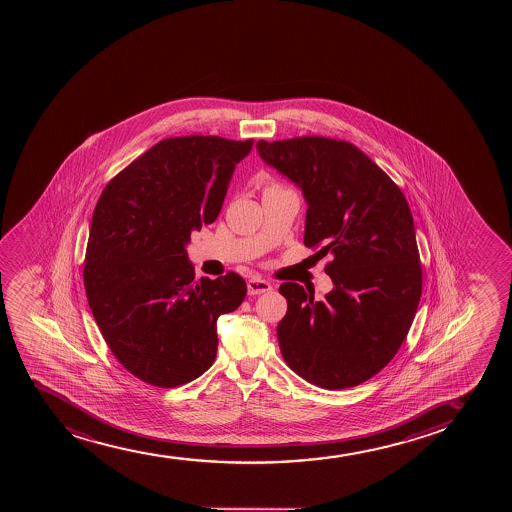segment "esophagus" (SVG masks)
<instances>
[{
    "label": "esophagus",
    "instance_id": "1",
    "mask_svg": "<svg viewBox=\"0 0 512 512\" xmlns=\"http://www.w3.org/2000/svg\"><path fill=\"white\" fill-rule=\"evenodd\" d=\"M271 290H273V287H271L270 283L266 282V280H261V278H251L247 282V294L249 295L266 294V292H271Z\"/></svg>",
    "mask_w": 512,
    "mask_h": 512
}]
</instances>
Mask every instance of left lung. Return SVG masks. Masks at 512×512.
Listing matches in <instances>:
<instances>
[{"label":"left lung","instance_id":"1","mask_svg":"<svg viewBox=\"0 0 512 512\" xmlns=\"http://www.w3.org/2000/svg\"><path fill=\"white\" fill-rule=\"evenodd\" d=\"M266 164L302 189L304 244L331 254L335 288L314 300L299 283L280 294L277 336L288 367L324 389L359 386L391 362L422 297V265L405 194L362 150L343 140L299 136L258 141Z\"/></svg>","mask_w":512,"mask_h":512}]
</instances>
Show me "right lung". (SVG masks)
I'll return each instance as SVG.
<instances>
[{"label": "right lung", "mask_w": 512, "mask_h": 512, "mask_svg": "<svg viewBox=\"0 0 512 512\" xmlns=\"http://www.w3.org/2000/svg\"><path fill=\"white\" fill-rule=\"evenodd\" d=\"M254 140L176 136L112 177L90 225L83 283L95 323L126 371L159 388L200 377L217 357V319L241 306L229 271L194 282L186 244L213 224Z\"/></svg>", "instance_id": "add662e5"}]
</instances>
